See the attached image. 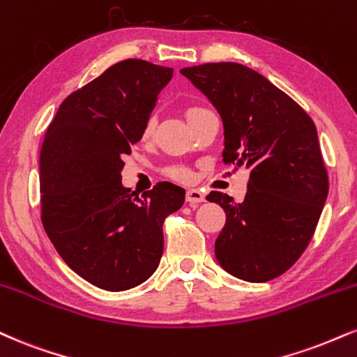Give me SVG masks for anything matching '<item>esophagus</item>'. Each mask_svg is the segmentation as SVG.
Returning <instances> with one entry per match:
<instances>
[{"mask_svg": "<svg viewBox=\"0 0 357 357\" xmlns=\"http://www.w3.org/2000/svg\"><path fill=\"white\" fill-rule=\"evenodd\" d=\"M204 199H206V196L199 190H188V192H186V201L190 204L203 203Z\"/></svg>", "mask_w": 357, "mask_h": 357, "instance_id": "obj_1", "label": "esophagus"}]
</instances>
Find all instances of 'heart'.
Listing matches in <instances>:
<instances>
[{
    "instance_id": "obj_1",
    "label": "heart",
    "mask_w": 357,
    "mask_h": 357,
    "mask_svg": "<svg viewBox=\"0 0 357 357\" xmlns=\"http://www.w3.org/2000/svg\"><path fill=\"white\" fill-rule=\"evenodd\" d=\"M199 109L201 108H191L186 113V116H191L192 113H196V111H199ZM153 128H154V119L149 118L143 126V137L151 136ZM167 176H171V178L176 179V181H190L191 173L186 169V167H171V169H167Z\"/></svg>"
}]
</instances>
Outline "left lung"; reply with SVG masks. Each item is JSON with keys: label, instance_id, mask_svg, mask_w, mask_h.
Wrapping results in <instances>:
<instances>
[{"label": "left lung", "instance_id": "1", "mask_svg": "<svg viewBox=\"0 0 357 357\" xmlns=\"http://www.w3.org/2000/svg\"><path fill=\"white\" fill-rule=\"evenodd\" d=\"M179 73L220 113L225 162L249 169L243 203L218 191L206 197L226 213L214 243L218 263L243 281L278 278L311 241L328 197L314 123L293 98L243 64L206 63Z\"/></svg>", "mask_w": 357, "mask_h": 357}]
</instances>
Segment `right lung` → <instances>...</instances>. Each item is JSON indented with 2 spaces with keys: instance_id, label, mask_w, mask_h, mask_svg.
Segmentation results:
<instances>
[{
  "instance_id": "1",
  "label": "right lung",
  "mask_w": 357,
  "mask_h": 357,
  "mask_svg": "<svg viewBox=\"0 0 357 357\" xmlns=\"http://www.w3.org/2000/svg\"><path fill=\"white\" fill-rule=\"evenodd\" d=\"M171 68L124 59L71 93L51 121L40 154L41 221L76 274L106 291H126L160 266L167 214L183 188L160 183L143 196L121 183L123 158L143 137Z\"/></svg>"
}]
</instances>
